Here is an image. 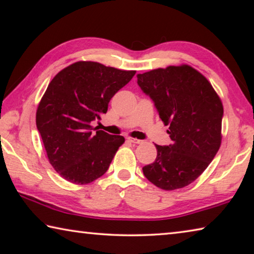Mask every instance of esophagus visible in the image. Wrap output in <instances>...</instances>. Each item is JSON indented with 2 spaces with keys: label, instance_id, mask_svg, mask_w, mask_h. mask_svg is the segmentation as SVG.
<instances>
[{
  "label": "esophagus",
  "instance_id": "34e87169",
  "mask_svg": "<svg viewBox=\"0 0 254 254\" xmlns=\"http://www.w3.org/2000/svg\"><path fill=\"white\" fill-rule=\"evenodd\" d=\"M127 140L130 143H134V144H139V143L142 142V141H141V140L135 139V137H131V136H128Z\"/></svg>",
  "mask_w": 254,
  "mask_h": 254
}]
</instances>
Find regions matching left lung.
Returning <instances> with one entry per match:
<instances>
[{
    "instance_id": "1",
    "label": "left lung",
    "mask_w": 254,
    "mask_h": 254,
    "mask_svg": "<svg viewBox=\"0 0 254 254\" xmlns=\"http://www.w3.org/2000/svg\"><path fill=\"white\" fill-rule=\"evenodd\" d=\"M137 84L152 98L173 140L167 147L156 144V160L143 167V175L163 190L186 187L221 147V98L208 79L186 64L139 74Z\"/></svg>"
}]
</instances>
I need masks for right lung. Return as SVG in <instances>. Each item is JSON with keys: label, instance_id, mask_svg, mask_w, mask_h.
Masks as SVG:
<instances>
[{"label": "right lung", "instance_id": "1", "mask_svg": "<svg viewBox=\"0 0 254 254\" xmlns=\"http://www.w3.org/2000/svg\"><path fill=\"white\" fill-rule=\"evenodd\" d=\"M135 72L80 60L49 83L36 123L50 165L67 182L89 184L109 169L126 139L102 130L94 133L91 122L106 113L111 98Z\"/></svg>", "mask_w": 254, "mask_h": 254}]
</instances>
